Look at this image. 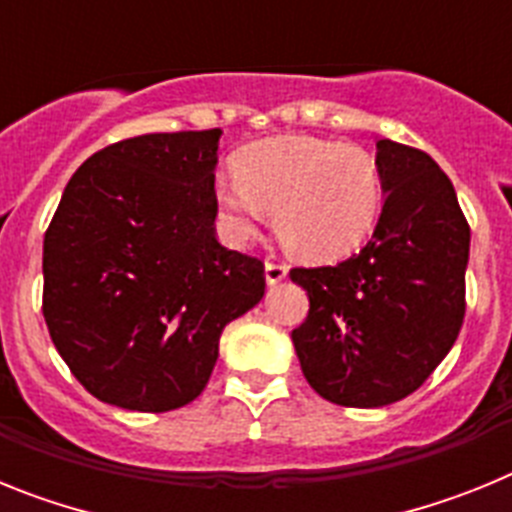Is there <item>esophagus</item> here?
Here are the masks:
<instances>
[{"label":"esophagus","mask_w":512,"mask_h":512,"mask_svg":"<svg viewBox=\"0 0 512 512\" xmlns=\"http://www.w3.org/2000/svg\"><path fill=\"white\" fill-rule=\"evenodd\" d=\"M287 271H289L287 266L279 264V261H266V266H264L266 284H269V287H274V284L284 282V279H287Z\"/></svg>","instance_id":"obj_1"}]
</instances>
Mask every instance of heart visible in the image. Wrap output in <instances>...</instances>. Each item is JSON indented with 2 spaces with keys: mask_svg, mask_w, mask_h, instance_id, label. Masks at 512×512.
Returning <instances> with one entry per match:
<instances>
[{
  "mask_svg": "<svg viewBox=\"0 0 512 512\" xmlns=\"http://www.w3.org/2000/svg\"><path fill=\"white\" fill-rule=\"evenodd\" d=\"M235 182L215 184L228 241L251 243L264 212H274L277 238L297 259L333 264L372 235L382 210L377 164L356 146L310 135H277L241 148Z\"/></svg>",
  "mask_w": 512,
  "mask_h": 512,
  "instance_id": "obj_1",
  "label": "heart"
}]
</instances>
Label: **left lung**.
I'll list each match as a JSON object with an SVG mask.
<instances>
[{
    "mask_svg": "<svg viewBox=\"0 0 512 512\" xmlns=\"http://www.w3.org/2000/svg\"><path fill=\"white\" fill-rule=\"evenodd\" d=\"M374 164L387 200L372 241L338 266L289 271L310 300L292 330L302 374L343 408H384L418 390L464 323L469 225L454 184L395 140H377Z\"/></svg>",
    "mask_w": 512,
    "mask_h": 512,
    "instance_id": "obj_1",
    "label": "left lung"
}]
</instances>
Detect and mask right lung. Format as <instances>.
<instances>
[{
  "label": "right lung",
  "mask_w": 512,
  "mask_h": 512,
  "mask_svg": "<svg viewBox=\"0 0 512 512\" xmlns=\"http://www.w3.org/2000/svg\"><path fill=\"white\" fill-rule=\"evenodd\" d=\"M223 130L148 133L87 158L43 241V315L97 400L166 413L200 397L220 333L264 297L259 259L215 238Z\"/></svg>",
  "instance_id": "1"
}]
</instances>
